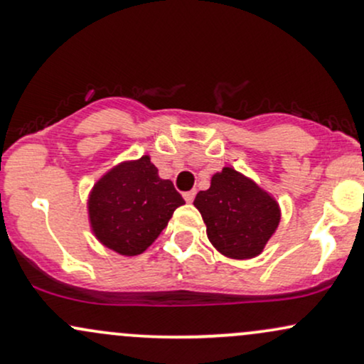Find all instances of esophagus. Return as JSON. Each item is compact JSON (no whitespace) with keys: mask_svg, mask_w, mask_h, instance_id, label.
Instances as JSON below:
<instances>
[{"mask_svg":"<svg viewBox=\"0 0 364 364\" xmlns=\"http://www.w3.org/2000/svg\"><path fill=\"white\" fill-rule=\"evenodd\" d=\"M183 198H185L188 203L193 202V198H195V190H191V191H185V193H183Z\"/></svg>","mask_w":364,"mask_h":364,"instance_id":"obj_1","label":"esophagus"}]
</instances>
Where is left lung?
I'll return each instance as SVG.
<instances>
[{"label":"left lung","instance_id":"obj_1","mask_svg":"<svg viewBox=\"0 0 364 364\" xmlns=\"http://www.w3.org/2000/svg\"><path fill=\"white\" fill-rule=\"evenodd\" d=\"M193 205L214 248L236 260L260 255L281 223L274 196L232 168L215 173L210 188L195 196Z\"/></svg>","mask_w":364,"mask_h":364}]
</instances>
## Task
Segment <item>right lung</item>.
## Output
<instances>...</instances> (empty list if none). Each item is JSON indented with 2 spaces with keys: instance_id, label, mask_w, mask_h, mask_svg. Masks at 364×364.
Listing matches in <instances>:
<instances>
[{
  "instance_id": "obj_1",
  "label": "right lung",
  "mask_w": 364,
  "mask_h": 364,
  "mask_svg": "<svg viewBox=\"0 0 364 364\" xmlns=\"http://www.w3.org/2000/svg\"><path fill=\"white\" fill-rule=\"evenodd\" d=\"M185 200L169 179L159 178L149 156L107 171L89 195L92 232L106 248L135 257L144 253Z\"/></svg>"
}]
</instances>
